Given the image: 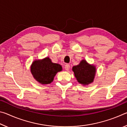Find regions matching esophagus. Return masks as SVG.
<instances>
[{
	"instance_id": "1",
	"label": "esophagus",
	"mask_w": 127,
	"mask_h": 127,
	"mask_svg": "<svg viewBox=\"0 0 127 127\" xmlns=\"http://www.w3.org/2000/svg\"><path fill=\"white\" fill-rule=\"evenodd\" d=\"M70 68V65L69 64H66L65 65V69L66 70H69Z\"/></svg>"
}]
</instances>
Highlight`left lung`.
I'll use <instances>...</instances> for the list:
<instances>
[{
  "label": "left lung",
  "instance_id": "obj_1",
  "mask_svg": "<svg viewBox=\"0 0 127 127\" xmlns=\"http://www.w3.org/2000/svg\"><path fill=\"white\" fill-rule=\"evenodd\" d=\"M72 70L78 82L83 86H87L94 82L96 73V66L83 59L77 65L73 66Z\"/></svg>",
  "mask_w": 127,
  "mask_h": 127
}]
</instances>
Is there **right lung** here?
<instances>
[{
    "label": "right lung",
    "instance_id": "add662e5",
    "mask_svg": "<svg viewBox=\"0 0 127 127\" xmlns=\"http://www.w3.org/2000/svg\"><path fill=\"white\" fill-rule=\"evenodd\" d=\"M62 70V65L53 63L49 57L35 60L30 66V71L33 78L44 85L52 82L57 73Z\"/></svg>",
    "mask_w": 127,
    "mask_h": 127
}]
</instances>
